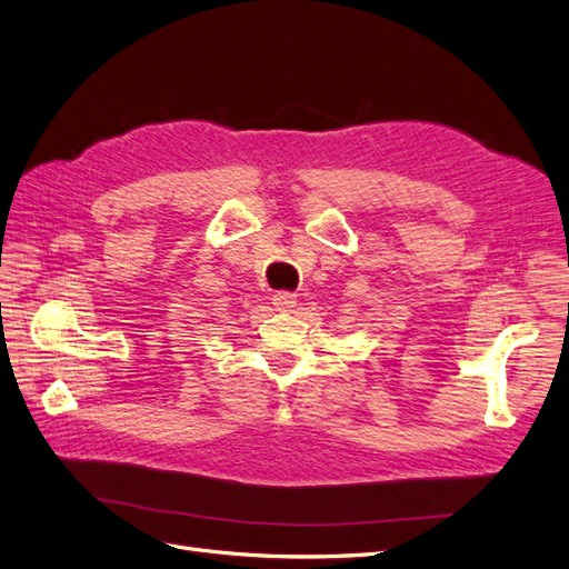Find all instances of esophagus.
<instances>
[{
	"label": "esophagus",
	"instance_id": "obj_1",
	"mask_svg": "<svg viewBox=\"0 0 569 569\" xmlns=\"http://www.w3.org/2000/svg\"><path fill=\"white\" fill-rule=\"evenodd\" d=\"M272 303L278 311H291V308L297 306V295H291V291H278V295L272 297Z\"/></svg>",
	"mask_w": 569,
	"mask_h": 569
}]
</instances>
